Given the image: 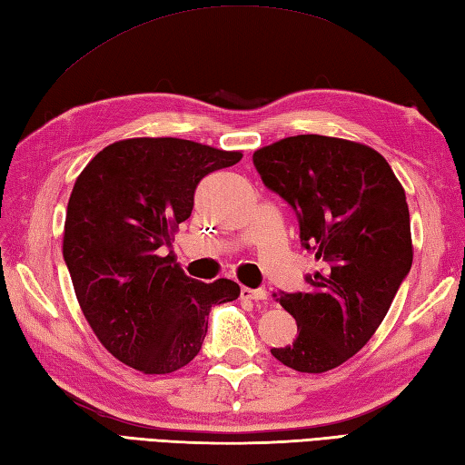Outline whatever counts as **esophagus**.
Segmentation results:
<instances>
[{
	"label": "esophagus",
	"mask_w": 465,
	"mask_h": 465,
	"mask_svg": "<svg viewBox=\"0 0 465 465\" xmlns=\"http://www.w3.org/2000/svg\"><path fill=\"white\" fill-rule=\"evenodd\" d=\"M242 298L252 300V302H265V300H268V292H265L263 288H258V290L242 288Z\"/></svg>",
	"instance_id": "1"
}]
</instances>
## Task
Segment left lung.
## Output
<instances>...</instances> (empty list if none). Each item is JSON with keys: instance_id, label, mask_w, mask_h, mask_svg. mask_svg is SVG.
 Returning a JSON list of instances; mask_svg holds the SVG:
<instances>
[{"instance_id": "left-lung-1", "label": "left lung", "mask_w": 465, "mask_h": 465, "mask_svg": "<svg viewBox=\"0 0 465 465\" xmlns=\"http://www.w3.org/2000/svg\"><path fill=\"white\" fill-rule=\"evenodd\" d=\"M268 190L288 202L320 270L308 292L273 293L298 338L272 355L303 373L338 368L380 328L410 273V210L383 155L328 135H293L253 153Z\"/></svg>"}]
</instances>
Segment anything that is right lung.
Returning a JSON list of instances; mask_svg holds the SVG:
<instances>
[{"label":"right lung","mask_w":465,"mask_h":465,"mask_svg":"<svg viewBox=\"0 0 465 465\" xmlns=\"http://www.w3.org/2000/svg\"><path fill=\"white\" fill-rule=\"evenodd\" d=\"M240 160L177 137H134L104 147L75 180L64 260L97 340L130 368H183L202 350L210 310L238 300L235 282L192 280L163 253L192 215L197 183Z\"/></svg>","instance_id":"1"}]
</instances>
